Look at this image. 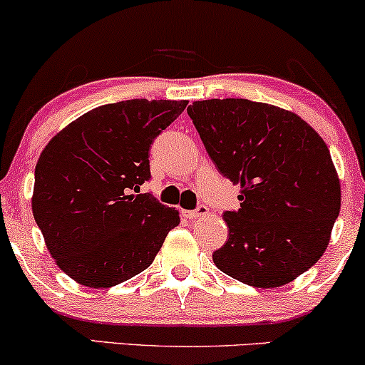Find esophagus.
I'll use <instances>...</instances> for the list:
<instances>
[{
    "instance_id": "obj_1",
    "label": "esophagus",
    "mask_w": 365,
    "mask_h": 365,
    "mask_svg": "<svg viewBox=\"0 0 365 365\" xmlns=\"http://www.w3.org/2000/svg\"><path fill=\"white\" fill-rule=\"evenodd\" d=\"M207 212H209L207 206H204V204H200V206H197V209H194V211H183V216L188 217V220H197V217L206 216Z\"/></svg>"
}]
</instances>
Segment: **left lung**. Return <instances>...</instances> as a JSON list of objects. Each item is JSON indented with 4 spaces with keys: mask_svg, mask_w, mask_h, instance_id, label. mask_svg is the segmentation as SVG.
I'll return each instance as SVG.
<instances>
[{
    "mask_svg": "<svg viewBox=\"0 0 365 365\" xmlns=\"http://www.w3.org/2000/svg\"><path fill=\"white\" fill-rule=\"evenodd\" d=\"M187 113L216 170L240 185V209L223 212L217 269L257 288L293 282L319 261L340 215L328 145L295 113L266 103L206 99Z\"/></svg>",
    "mask_w": 365,
    "mask_h": 365,
    "instance_id": "8db88e82",
    "label": "left lung"
}]
</instances>
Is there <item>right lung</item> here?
I'll return each mask as SVG.
<instances>
[{
    "label": "right lung",
    "instance_id": "add662e5",
    "mask_svg": "<svg viewBox=\"0 0 365 365\" xmlns=\"http://www.w3.org/2000/svg\"><path fill=\"white\" fill-rule=\"evenodd\" d=\"M188 101L128 99L96 108L49 140L36 165L32 212L63 273L110 288L153 264L178 211L153 194L154 139Z\"/></svg>",
    "mask_w": 365,
    "mask_h": 365
}]
</instances>
